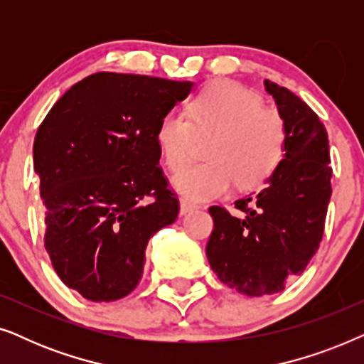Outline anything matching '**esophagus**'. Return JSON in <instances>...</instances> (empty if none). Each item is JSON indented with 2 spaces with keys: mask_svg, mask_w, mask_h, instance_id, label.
Masks as SVG:
<instances>
[{
  "mask_svg": "<svg viewBox=\"0 0 364 364\" xmlns=\"http://www.w3.org/2000/svg\"><path fill=\"white\" fill-rule=\"evenodd\" d=\"M197 207V203L187 200V198H181V215H186V213L196 210Z\"/></svg>",
  "mask_w": 364,
  "mask_h": 364,
  "instance_id": "34e87169",
  "label": "esophagus"
}]
</instances>
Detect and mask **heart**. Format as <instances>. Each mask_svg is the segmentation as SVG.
<instances>
[{"mask_svg":"<svg viewBox=\"0 0 364 364\" xmlns=\"http://www.w3.org/2000/svg\"><path fill=\"white\" fill-rule=\"evenodd\" d=\"M214 136L208 161L178 171L173 187L192 200H212L230 191L260 186L275 172L285 154V124L263 109L257 92L233 81H218L193 99L191 116L172 109L161 119L157 144L167 167L176 171L191 153L195 134Z\"/></svg>","mask_w":364,"mask_h":364,"instance_id":"obj_1","label":"heart"}]
</instances>
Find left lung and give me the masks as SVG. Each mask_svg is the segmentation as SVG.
<instances>
[{"instance_id": "8db88e82", "label": "left lung", "mask_w": 364, "mask_h": 364, "mask_svg": "<svg viewBox=\"0 0 364 364\" xmlns=\"http://www.w3.org/2000/svg\"><path fill=\"white\" fill-rule=\"evenodd\" d=\"M287 131L285 154L260 192L240 198L242 217L208 208L213 232L207 258L218 280L247 296L282 291L301 275L323 237L331 197L326 129L306 102L265 81Z\"/></svg>"}]
</instances>
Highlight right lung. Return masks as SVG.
I'll return each instance as SVG.
<instances>
[{
	"label": "right lung",
	"instance_id": "1",
	"mask_svg": "<svg viewBox=\"0 0 364 364\" xmlns=\"http://www.w3.org/2000/svg\"><path fill=\"white\" fill-rule=\"evenodd\" d=\"M191 81L96 73L63 94L39 126L34 172L46 207L44 247L63 283L114 301L141 282L154 233L176 222L159 167L161 119Z\"/></svg>",
	"mask_w": 364,
	"mask_h": 364
}]
</instances>
